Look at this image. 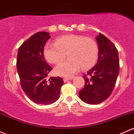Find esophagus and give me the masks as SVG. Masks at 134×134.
Returning a JSON list of instances; mask_svg holds the SVG:
<instances>
[{
	"mask_svg": "<svg viewBox=\"0 0 134 134\" xmlns=\"http://www.w3.org/2000/svg\"><path fill=\"white\" fill-rule=\"evenodd\" d=\"M72 79H73V78L71 77V78H63V81H64V82H66V81H69V80H72Z\"/></svg>",
	"mask_w": 134,
	"mask_h": 134,
	"instance_id": "1",
	"label": "esophagus"
}]
</instances>
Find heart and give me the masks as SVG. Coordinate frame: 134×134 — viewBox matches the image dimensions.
<instances>
[{"label": "heart", "instance_id": "1", "mask_svg": "<svg viewBox=\"0 0 134 134\" xmlns=\"http://www.w3.org/2000/svg\"><path fill=\"white\" fill-rule=\"evenodd\" d=\"M43 54L49 62L58 64L65 58H69L56 66V74L62 76H72L81 68L92 67L99 54L98 46L95 40L82 35H69L60 36L55 43H48L43 49Z\"/></svg>", "mask_w": 134, "mask_h": 134}]
</instances>
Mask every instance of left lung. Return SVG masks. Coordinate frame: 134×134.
Here are the masks:
<instances>
[{"label":"left lung","mask_w":134,"mask_h":134,"mask_svg":"<svg viewBox=\"0 0 134 134\" xmlns=\"http://www.w3.org/2000/svg\"><path fill=\"white\" fill-rule=\"evenodd\" d=\"M96 40L98 62L83 76L85 86L79 92L80 99L90 105L101 103L110 96L119 72V55L114 44L101 33Z\"/></svg>","instance_id":"1"}]
</instances>
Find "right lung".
Listing matches in <instances>:
<instances>
[{
  "label": "right lung",
  "mask_w": 134,
  "mask_h": 134,
  "mask_svg": "<svg viewBox=\"0 0 134 134\" xmlns=\"http://www.w3.org/2000/svg\"><path fill=\"white\" fill-rule=\"evenodd\" d=\"M49 33L38 32L32 35L19 47L16 68L20 85L26 94L35 103L50 105L59 98L63 81L60 77L47 76L53 69L43 56Z\"/></svg>",
  "instance_id": "1"
}]
</instances>
